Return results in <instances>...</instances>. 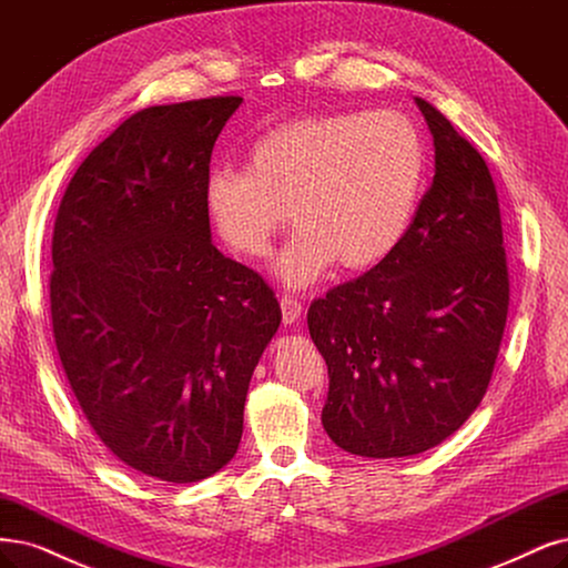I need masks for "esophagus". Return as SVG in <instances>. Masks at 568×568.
I'll return each instance as SVG.
<instances>
[{
	"mask_svg": "<svg viewBox=\"0 0 568 568\" xmlns=\"http://www.w3.org/2000/svg\"><path fill=\"white\" fill-rule=\"evenodd\" d=\"M301 312H303V305L293 298V296H284L282 298V322L284 324H296L301 320Z\"/></svg>",
	"mask_w": 568,
	"mask_h": 568,
	"instance_id": "esophagus-1",
	"label": "esophagus"
}]
</instances>
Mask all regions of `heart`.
<instances>
[{"label": "heart", "instance_id": "heart-1", "mask_svg": "<svg viewBox=\"0 0 568 568\" xmlns=\"http://www.w3.org/2000/svg\"><path fill=\"white\" fill-rule=\"evenodd\" d=\"M425 171L423 135L406 114L320 112L258 135L244 171L213 169L204 200L223 242L248 261L296 223L275 272L301 288L336 261L364 272L393 256L414 225Z\"/></svg>", "mask_w": 568, "mask_h": 568}]
</instances>
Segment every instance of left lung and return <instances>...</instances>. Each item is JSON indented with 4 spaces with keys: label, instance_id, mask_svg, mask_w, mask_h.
Here are the masks:
<instances>
[{
    "label": "left lung",
    "instance_id": "8db88e82",
    "mask_svg": "<svg viewBox=\"0 0 568 568\" xmlns=\"http://www.w3.org/2000/svg\"><path fill=\"white\" fill-rule=\"evenodd\" d=\"M435 175L404 242L307 310L328 366L326 435L364 458L427 452L473 416L510 303L498 194L481 154L416 98Z\"/></svg>",
    "mask_w": 568,
    "mask_h": 568
}]
</instances>
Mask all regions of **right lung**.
<instances>
[{
	"label": "right lung",
	"mask_w": 568,
	"mask_h": 568,
	"mask_svg": "<svg viewBox=\"0 0 568 568\" xmlns=\"http://www.w3.org/2000/svg\"><path fill=\"white\" fill-rule=\"evenodd\" d=\"M240 95L154 105L91 150L53 225L51 322L93 433L131 470L190 484L237 454L275 293L211 242L204 185Z\"/></svg>",
	"instance_id": "right-lung-1"
}]
</instances>
